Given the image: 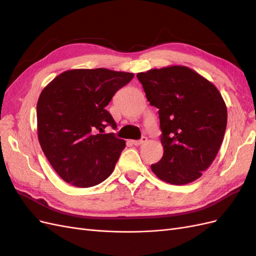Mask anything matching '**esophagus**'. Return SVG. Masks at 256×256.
I'll return each instance as SVG.
<instances>
[{
  "label": "esophagus",
  "mask_w": 256,
  "mask_h": 256,
  "mask_svg": "<svg viewBox=\"0 0 256 256\" xmlns=\"http://www.w3.org/2000/svg\"><path fill=\"white\" fill-rule=\"evenodd\" d=\"M146 141H147V138H146V136H142V138H140V140H134V141H132V144L136 145V146H138V145L144 144Z\"/></svg>",
  "instance_id": "34e87169"
}]
</instances>
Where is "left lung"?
Wrapping results in <instances>:
<instances>
[{"instance_id":"1","label":"left lung","mask_w":256,"mask_h":256,"mask_svg":"<svg viewBox=\"0 0 256 256\" xmlns=\"http://www.w3.org/2000/svg\"><path fill=\"white\" fill-rule=\"evenodd\" d=\"M150 106L159 109L164 156L152 164L161 180L186 184L212 164L226 134L228 110L214 85L186 66L136 74Z\"/></svg>"}]
</instances>
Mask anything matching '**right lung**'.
Listing matches in <instances>:
<instances>
[{"instance_id":"1","label":"right lung","mask_w":256,"mask_h":256,"mask_svg":"<svg viewBox=\"0 0 256 256\" xmlns=\"http://www.w3.org/2000/svg\"><path fill=\"white\" fill-rule=\"evenodd\" d=\"M134 74L106 68L72 69L46 86L37 102V131L42 150L62 180L88 188L106 180L115 168L125 141L114 134L106 110L114 94Z\"/></svg>"}]
</instances>
